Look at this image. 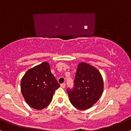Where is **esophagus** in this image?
<instances>
[{
  "instance_id": "esophagus-1",
  "label": "esophagus",
  "mask_w": 131,
  "mask_h": 131,
  "mask_svg": "<svg viewBox=\"0 0 131 131\" xmlns=\"http://www.w3.org/2000/svg\"><path fill=\"white\" fill-rule=\"evenodd\" d=\"M60 86H61V88H63V89L65 88V84H64V83H63V84H61L60 85Z\"/></svg>"
}]
</instances>
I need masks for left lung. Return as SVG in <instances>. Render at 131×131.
<instances>
[{
    "instance_id": "obj_1",
    "label": "left lung",
    "mask_w": 131,
    "mask_h": 131,
    "mask_svg": "<svg viewBox=\"0 0 131 131\" xmlns=\"http://www.w3.org/2000/svg\"><path fill=\"white\" fill-rule=\"evenodd\" d=\"M74 82V89L67 90L71 104L81 110L91 108L103 93L104 83L101 73L95 67L81 62L78 65Z\"/></svg>"
}]
</instances>
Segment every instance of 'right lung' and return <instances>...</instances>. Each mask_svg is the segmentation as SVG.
I'll use <instances>...</instances> for the list:
<instances>
[{
	"instance_id": "add662e5",
	"label": "right lung",
	"mask_w": 131,
	"mask_h": 131,
	"mask_svg": "<svg viewBox=\"0 0 131 131\" xmlns=\"http://www.w3.org/2000/svg\"><path fill=\"white\" fill-rule=\"evenodd\" d=\"M59 87L51 73L50 64L46 61L27 71L21 81V91L25 101L36 110L47 106Z\"/></svg>"
}]
</instances>
